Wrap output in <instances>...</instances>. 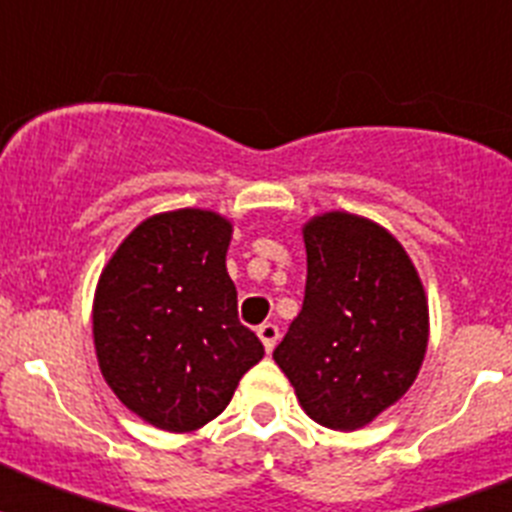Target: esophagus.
Returning a JSON list of instances; mask_svg holds the SVG:
<instances>
[{
	"mask_svg": "<svg viewBox=\"0 0 512 512\" xmlns=\"http://www.w3.org/2000/svg\"><path fill=\"white\" fill-rule=\"evenodd\" d=\"M256 333H259V338H261V343H264L266 351H271V348L277 346V341H279V328H277V325H274V323L259 325V328H256Z\"/></svg>",
	"mask_w": 512,
	"mask_h": 512,
	"instance_id": "obj_1",
	"label": "esophagus"
}]
</instances>
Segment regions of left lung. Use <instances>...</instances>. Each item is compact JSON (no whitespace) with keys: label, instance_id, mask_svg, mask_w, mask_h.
<instances>
[{"label":"left lung","instance_id":"1","mask_svg":"<svg viewBox=\"0 0 512 512\" xmlns=\"http://www.w3.org/2000/svg\"><path fill=\"white\" fill-rule=\"evenodd\" d=\"M305 302L274 361L302 410L333 431H356L415 382L428 348V300L390 230L351 212L302 228Z\"/></svg>","mask_w":512,"mask_h":512}]
</instances>
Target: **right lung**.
Segmentation results:
<instances>
[{
  "label": "right lung",
  "instance_id": "obj_1",
  "mask_svg": "<svg viewBox=\"0 0 512 512\" xmlns=\"http://www.w3.org/2000/svg\"><path fill=\"white\" fill-rule=\"evenodd\" d=\"M230 235L233 223L212 210L158 212L99 274L92 330L102 377L161 431L189 433L217 418L264 356L238 320Z\"/></svg>",
  "mask_w": 512,
  "mask_h": 512
}]
</instances>
